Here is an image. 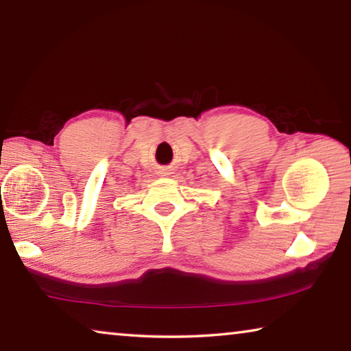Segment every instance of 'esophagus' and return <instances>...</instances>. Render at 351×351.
<instances>
[{
    "instance_id": "34e87169",
    "label": "esophagus",
    "mask_w": 351,
    "mask_h": 351,
    "mask_svg": "<svg viewBox=\"0 0 351 351\" xmlns=\"http://www.w3.org/2000/svg\"><path fill=\"white\" fill-rule=\"evenodd\" d=\"M167 175H169V171H167V170H162V171H160V176H167Z\"/></svg>"
}]
</instances>
